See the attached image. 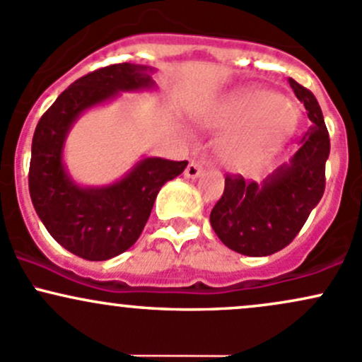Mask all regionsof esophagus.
<instances>
[{
  "mask_svg": "<svg viewBox=\"0 0 362 362\" xmlns=\"http://www.w3.org/2000/svg\"><path fill=\"white\" fill-rule=\"evenodd\" d=\"M204 172V168H202V165H199V163H196V161H190L189 165H187V168H185V172H184V175L187 178H197V177H201V173Z\"/></svg>",
  "mask_w": 362,
  "mask_h": 362,
  "instance_id": "esophagus-1",
  "label": "esophagus"
}]
</instances>
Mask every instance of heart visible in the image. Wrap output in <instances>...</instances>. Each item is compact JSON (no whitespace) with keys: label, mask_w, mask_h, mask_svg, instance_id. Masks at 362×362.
Instances as JSON below:
<instances>
[{"label":"heart","mask_w":362,"mask_h":362,"mask_svg":"<svg viewBox=\"0 0 362 362\" xmlns=\"http://www.w3.org/2000/svg\"><path fill=\"white\" fill-rule=\"evenodd\" d=\"M197 118L206 129H230L218 142V154L225 165L254 172L292 136L299 111L291 99L272 90L244 87L218 99Z\"/></svg>","instance_id":"1"}]
</instances>
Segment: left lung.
Listing matches in <instances>:
<instances>
[{"mask_svg": "<svg viewBox=\"0 0 362 362\" xmlns=\"http://www.w3.org/2000/svg\"><path fill=\"white\" fill-rule=\"evenodd\" d=\"M288 82L311 120L303 146L259 184L226 177L223 196L209 214L218 239L244 256H269L291 244L325 192L329 137L323 113L311 90Z\"/></svg>", "mask_w": 362, "mask_h": 362, "instance_id": "1", "label": "left lung"}]
</instances>
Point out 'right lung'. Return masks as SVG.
I'll return each instance as SVG.
<instances>
[{
  "label": "right lung",
  "mask_w": 362,
  "mask_h": 362,
  "mask_svg": "<svg viewBox=\"0 0 362 362\" xmlns=\"http://www.w3.org/2000/svg\"><path fill=\"white\" fill-rule=\"evenodd\" d=\"M154 71L136 63L90 71L63 90L35 127L30 199L49 235L75 256L106 261L132 247L160 189L187 166V161L142 156L113 184L81 185L63 160L71 127L87 110L115 101L122 93L156 90Z\"/></svg>",
  "instance_id": "1"
}]
</instances>
